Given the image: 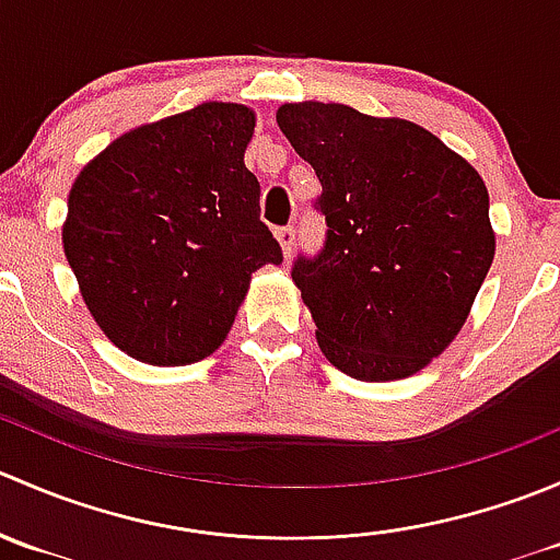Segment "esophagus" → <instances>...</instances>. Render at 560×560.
Wrapping results in <instances>:
<instances>
[{"label": "esophagus", "instance_id": "34e87169", "mask_svg": "<svg viewBox=\"0 0 560 560\" xmlns=\"http://www.w3.org/2000/svg\"><path fill=\"white\" fill-rule=\"evenodd\" d=\"M276 241H279L284 257H290L292 246H295V228H279L276 230Z\"/></svg>", "mask_w": 560, "mask_h": 560}]
</instances>
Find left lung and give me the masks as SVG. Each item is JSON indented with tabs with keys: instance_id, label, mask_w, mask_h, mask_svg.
I'll use <instances>...</instances> for the list:
<instances>
[{
	"instance_id": "obj_1",
	"label": "left lung",
	"mask_w": 560,
	"mask_h": 560,
	"mask_svg": "<svg viewBox=\"0 0 560 560\" xmlns=\"http://www.w3.org/2000/svg\"><path fill=\"white\" fill-rule=\"evenodd\" d=\"M276 121L322 184L325 248L292 268L322 354L360 382L417 374L453 343L493 265L482 175L406 118L290 103Z\"/></svg>"
}]
</instances>
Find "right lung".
Returning a JSON list of instances; mask_svg holds the SVG:
<instances>
[{
	"label": "right lung",
	"instance_id": "1",
	"mask_svg": "<svg viewBox=\"0 0 560 560\" xmlns=\"http://www.w3.org/2000/svg\"><path fill=\"white\" fill-rule=\"evenodd\" d=\"M254 124L252 107L202 103L129 129L78 173L61 244L94 322L129 358L217 352L254 270L281 262L244 165Z\"/></svg>",
	"mask_w": 560,
	"mask_h": 560
}]
</instances>
